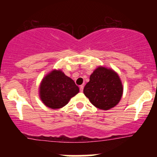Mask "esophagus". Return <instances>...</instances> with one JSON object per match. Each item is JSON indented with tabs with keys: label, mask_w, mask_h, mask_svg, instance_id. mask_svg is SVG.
Segmentation results:
<instances>
[{
	"label": "esophagus",
	"mask_w": 157,
	"mask_h": 157,
	"mask_svg": "<svg viewBox=\"0 0 157 157\" xmlns=\"http://www.w3.org/2000/svg\"><path fill=\"white\" fill-rule=\"evenodd\" d=\"M83 87H84L83 86H80V90L81 92H82V91H83Z\"/></svg>",
	"instance_id": "esophagus-1"
}]
</instances>
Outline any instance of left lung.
I'll return each instance as SVG.
<instances>
[{
  "instance_id": "left-lung-1",
  "label": "left lung",
  "mask_w": 157,
  "mask_h": 157,
  "mask_svg": "<svg viewBox=\"0 0 157 157\" xmlns=\"http://www.w3.org/2000/svg\"><path fill=\"white\" fill-rule=\"evenodd\" d=\"M83 93L95 107L109 110L120 102L123 86L116 71L105 66H98L90 76Z\"/></svg>"
}]
</instances>
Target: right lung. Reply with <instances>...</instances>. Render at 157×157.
<instances>
[{
	"mask_svg": "<svg viewBox=\"0 0 157 157\" xmlns=\"http://www.w3.org/2000/svg\"><path fill=\"white\" fill-rule=\"evenodd\" d=\"M78 86L72 79L60 69H53L42 79L39 86V96L45 105L59 109L67 105L71 97L79 93Z\"/></svg>",
	"mask_w": 157,
	"mask_h": 157,
	"instance_id": "add662e5",
	"label": "right lung"
}]
</instances>
